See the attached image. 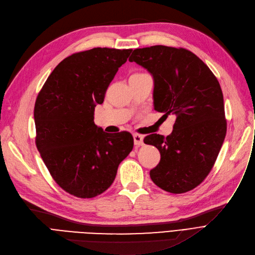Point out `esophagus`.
<instances>
[{
    "label": "esophagus",
    "mask_w": 255,
    "mask_h": 255,
    "mask_svg": "<svg viewBox=\"0 0 255 255\" xmlns=\"http://www.w3.org/2000/svg\"><path fill=\"white\" fill-rule=\"evenodd\" d=\"M132 137H133L134 145H137V146L144 145V137L141 136V134H139V133H132Z\"/></svg>",
    "instance_id": "esophagus-1"
}]
</instances>
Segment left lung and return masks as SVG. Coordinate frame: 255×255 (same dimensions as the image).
<instances>
[{
	"instance_id": "left-lung-1",
	"label": "left lung",
	"mask_w": 255,
	"mask_h": 255,
	"mask_svg": "<svg viewBox=\"0 0 255 255\" xmlns=\"http://www.w3.org/2000/svg\"><path fill=\"white\" fill-rule=\"evenodd\" d=\"M128 61L153 77L154 109L176 116L168 137L151 133L144 139L160 152L150 178L166 191H189L210 173L226 138L219 82L202 59L183 48L162 45L138 48Z\"/></svg>"
}]
</instances>
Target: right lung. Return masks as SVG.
<instances>
[{
	"mask_svg": "<svg viewBox=\"0 0 255 255\" xmlns=\"http://www.w3.org/2000/svg\"><path fill=\"white\" fill-rule=\"evenodd\" d=\"M131 49L93 48L59 63L38 95L36 145L55 182L72 196L91 199L113 183L132 150L128 131L105 132L94 123L115 74Z\"/></svg>",
	"mask_w": 255,
	"mask_h": 255,
	"instance_id": "obj_1",
	"label": "right lung"
}]
</instances>
